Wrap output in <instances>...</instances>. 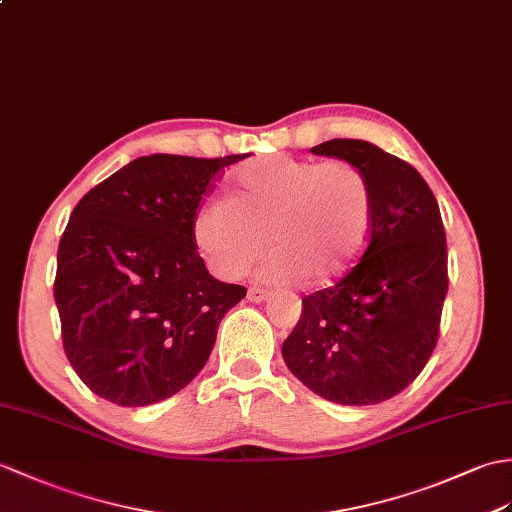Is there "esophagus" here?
I'll use <instances>...</instances> for the list:
<instances>
[{
  "label": "esophagus",
  "mask_w": 512,
  "mask_h": 512,
  "mask_svg": "<svg viewBox=\"0 0 512 512\" xmlns=\"http://www.w3.org/2000/svg\"><path fill=\"white\" fill-rule=\"evenodd\" d=\"M246 296H248V301H251V303H261V301H268L270 299V292L268 290H259V288H251Z\"/></svg>",
  "instance_id": "esophagus-1"
}]
</instances>
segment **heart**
Returning a JSON list of instances; mask_svg holds the SVG:
<instances>
[{"instance_id": "b5f03b06", "label": "heart", "mask_w": 512, "mask_h": 512, "mask_svg": "<svg viewBox=\"0 0 512 512\" xmlns=\"http://www.w3.org/2000/svg\"><path fill=\"white\" fill-rule=\"evenodd\" d=\"M373 220V187L358 165L264 154L237 170L231 198L202 202L192 235L222 279L244 277L270 244L268 281L327 285L358 264Z\"/></svg>"}]
</instances>
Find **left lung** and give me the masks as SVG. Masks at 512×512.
I'll list each match as a JSON object with an SVG mask.
<instances>
[{
    "label": "left lung",
    "instance_id": "1",
    "mask_svg": "<svg viewBox=\"0 0 512 512\" xmlns=\"http://www.w3.org/2000/svg\"><path fill=\"white\" fill-rule=\"evenodd\" d=\"M312 152L366 174L375 196L373 233L347 275L305 296L281 353L316 395L373 406L408 388L436 347L447 294L441 211L423 176L371 141L331 139Z\"/></svg>",
    "mask_w": 512,
    "mask_h": 512
}]
</instances>
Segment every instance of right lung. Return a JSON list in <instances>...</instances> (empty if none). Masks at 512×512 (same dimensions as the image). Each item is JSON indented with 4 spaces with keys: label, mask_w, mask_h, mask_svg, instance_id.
<instances>
[{
    "label": "right lung",
    "mask_w": 512,
    "mask_h": 512,
    "mask_svg": "<svg viewBox=\"0 0 512 512\" xmlns=\"http://www.w3.org/2000/svg\"><path fill=\"white\" fill-rule=\"evenodd\" d=\"M246 157H139L71 211L54 299L67 360L98 397L150 406L207 364L220 320L246 288L209 275L192 220L224 168Z\"/></svg>",
    "instance_id": "obj_1"
}]
</instances>
